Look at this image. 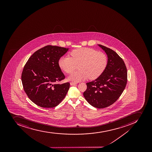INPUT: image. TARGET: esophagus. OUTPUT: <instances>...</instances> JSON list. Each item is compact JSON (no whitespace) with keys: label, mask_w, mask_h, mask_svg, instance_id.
Masks as SVG:
<instances>
[{"label":"esophagus","mask_w":152,"mask_h":152,"mask_svg":"<svg viewBox=\"0 0 152 152\" xmlns=\"http://www.w3.org/2000/svg\"><path fill=\"white\" fill-rule=\"evenodd\" d=\"M70 85H71V86H74V85H76V84H77V83H76V82H70Z\"/></svg>","instance_id":"obj_1"}]
</instances>
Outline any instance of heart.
Returning a JSON list of instances; mask_svg holds the SVG:
<instances>
[{
	"instance_id": "obj_1",
	"label": "heart",
	"mask_w": 152,
	"mask_h": 152,
	"mask_svg": "<svg viewBox=\"0 0 152 152\" xmlns=\"http://www.w3.org/2000/svg\"><path fill=\"white\" fill-rule=\"evenodd\" d=\"M71 57L63 56L59 59L58 64L62 70L71 74L79 65V70L69 77L71 81L80 82L88 78L94 80L104 72L108 64L107 57L104 53L87 48L73 50Z\"/></svg>"
}]
</instances>
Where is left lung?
Returning a JSON list of instances; mask_svg holds the SVG:
<instances>
[{
  "label": "left lung",
  "mask_w": 152,
  "mask_h": 152,
  "mask_svg": "<svg viewBox=\"0 0 152 152\" xmlns=\"http://www.w3.org/2000/svg\"><path fill=\"white\" fill-rule=\"evenodd\" d=\"M108 56V64L101 76L86 83L83 96L89 104L97 108L110 106L118 100L127 83L126 66L122 58L111 48L99 45Z\"/></svg>",
  "instance_id": "1"
}]
</instances>
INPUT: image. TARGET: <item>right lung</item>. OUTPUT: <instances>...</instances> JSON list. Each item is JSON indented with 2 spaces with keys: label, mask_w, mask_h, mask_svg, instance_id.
<instances>
[{
  "label": "right lung",
  "mask_w": 152,
  "mask_h": 152,
  "mask_svg": "<svg viewBox=\"0 0 152 152\" xmlns=\"http://www.w3.org/2000/svg\"><path fill=\"white\" fill-rule=\"evenodd\" d=\"M68 50L48 45L35 51L25 65L21 75L23 88L38 106L53 108L66 97L70 83H56L65 78L58 61Z\"/></svg>",
  "instance_id": "obj_1"
}]
</instances>
